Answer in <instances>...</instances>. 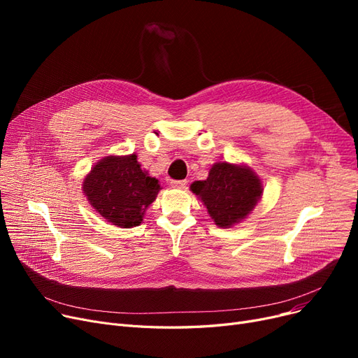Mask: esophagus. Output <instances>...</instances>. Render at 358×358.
I'll use <instances>...</instances> for the list:
<instances>
[{"label": "esophagus", "mask_w": 358, "mask_h": 358, "mask_svg": "<svg viewBox=\"0 0 358 358\" xmlns=\"http://www.w3.org/2000/svg\"><path fill=\"white\" fill-rule=\"evenodd\" d=\"M171 185L176 189H185L187 181L185 180H171Z\"/></svg>", "instance_id": "1"}]
</instances>
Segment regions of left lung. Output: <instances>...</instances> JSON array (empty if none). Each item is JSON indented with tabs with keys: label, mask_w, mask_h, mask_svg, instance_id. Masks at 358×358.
<instances>
[{
	"label": "left lung",
	"mask_w": 358,
	"mask_h": 358,
	"mask_svg": "<svg viewBox=\"0 0 358 358\" xmlns=\"http://www.w3.org/2000/svg\"><path fill=\"white\" fill-rule=\"evenodd\" d=\"M190 190L203 201L210 217L220 228H231L245 219L262 196L259 177L247 165L216 162L203 181Z\"/></svg>",
	"instance_id": "left-lung-1"
}]
</instances>
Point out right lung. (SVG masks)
<instances>
[{
    "label": "right lung",
    "instance_id": "right-lung-1",
    "mask_svg": "<svg viewBox=\"0 0 358 358\" xmlns=\"http://www.w3.org/2000/svg\"><path fill=\"white\" fill-rule=\"evenodd\" d=\"M159 190L158 180L143 171L136 154L100 159L83 182L90 204L119 228L141 224L145 210L155 201Z\"/></svg>",
    "mask_w": 358,
    "mask_h": 358
}]
</instances>
